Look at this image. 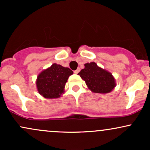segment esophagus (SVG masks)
<instances>
[{
    "label": "esophagus",
    "mask_w": 150,
    "mask_h": 150,
    "mask_svg": "<svg viewBox=\"0 0 150 150\" xmlns=\"http://www.w3.org/2000/svg\"><path fill=\"white\" fill-rule=\"evenodd\" d=\"M80 68H77L76 70H75V71H74V73H75V74H77L79 73V72H80Z\"/></svg>",
    "instance_id": "34e87169"
}]
</instances>
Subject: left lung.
Returning a JSON list of instances; mask_svg holds the SVG:
<instances>
[{
  "label": "left lung",
  "mask_w": 150,
  "mask_h": 150,
  "mask_svg": "<svg viewBox=\"0 0 150 150\" xmlns=\"http://www.w3.org/2000/svg\"><path fill=\"white\" fill-rule=\"evenodd\" d=\"M89 90L94 93L108 94L116 86L114 77L108 70L98 66L94 62L85 64V68L78 73Z\"/></svg>",
  "instance_id": "left-lung-1"
}]
</instances>
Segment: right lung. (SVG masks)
<instances>
[{
	"mask_svg": "<svg viewBox=\"0 0 150 150\" xmlns=\"http://www.w3.org/2000/svg\"><path fill=\"white\" fill-rule=\"evenodd\" d=\"M73 72L70 68L53 63L38 75L37 91L46 99H56L64 94L65 83Z\"/></svg>",
	"mask_w": 150,
	"mask_h": 150,
	"instance_id": "add662e5",
	"label": "right lung"
}]
</instances>
